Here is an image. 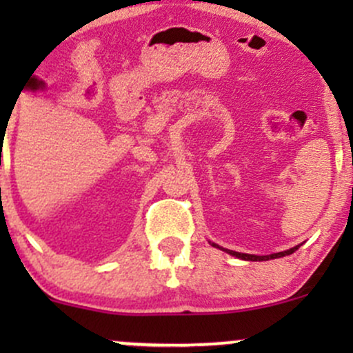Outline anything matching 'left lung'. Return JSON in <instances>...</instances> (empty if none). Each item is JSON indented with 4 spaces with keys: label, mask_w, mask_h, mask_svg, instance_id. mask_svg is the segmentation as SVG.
Listing matches in <instances>:
<instances>
[{
    "label": "left lung",
    "mask_w": 353,
    "mask_h": 353,
    "mask_svg": "<svg viewBox=\"0 0 353 353\" xmlns=\"http://www.w3.org/2000/svg\"><path fill=\"white\" fill-rule=\"evenodd\" d=\"M214 247H219L216 244H212ZM299 249V245L292 247V249L289 250H283V252H277V254H270V255H252V254H241V252H234V250H228L225 249V252H229L230 255H234V257H239V259H244V261H269V259H279V257H285V255H290L294 254L295 250Z\"/></svg>",
    "instance_id": "1"
}]
</instances>
